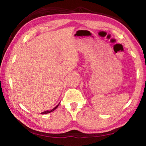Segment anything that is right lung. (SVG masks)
<instances>
[{
	"label": "right lung",
	"instance_id": "add662e5",
	"mask_svg": "<svg viewBox=\"0 0 146 146\" xmlns=\"http://www.w3.org/2000/svg\"><path fill=\"white\" fill-rule=\"evenodd\" d=\"M58 105H59V104H58L56 106V107H55L52 110H51V111H44V112H42V113H41V114L42 115H44V114H47V113H51V112H52V111H53L54 110H55L56 108H58Z\"/></svg>",
	"mask_w": 146,
	"mask_h": 146
}]
</instances>
